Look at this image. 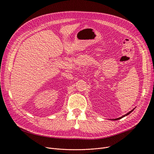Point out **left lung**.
I'll use <instances>...</instances> for the list:
<instances>
[{"instance_id":"obj_1","label":"left lung","mask_w":154,"mask_h":154,"mask_svg":"<svg viewBox=\"0 0 154 154\" xmlns=\"http://www.w3.org/2000/svg\"><path fill=\"white\" fill-rule=\"evenodd\" d=\"M135 108H134V109H133L132 110H131L130 112H128L127 113V114H125L124 116H122V117H119V118H117V119H112V120H119V119H122V118H123V117H125V116H128V114H131V113L135 109Z\"/></svg>"}]
</instances>
